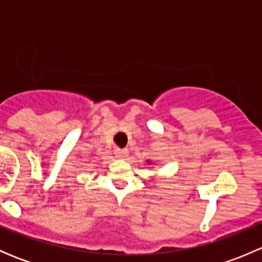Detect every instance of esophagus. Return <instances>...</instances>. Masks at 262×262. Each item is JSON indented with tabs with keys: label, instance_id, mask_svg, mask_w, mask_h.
<instances>
[{
	"label": "esophagus",
	"instance_id": "esophagus-1",
	"mask_svg": "<svg viewBox=\"0 0 262 262\" xmlns=\"http://www.w3.org/2000/svg\"><path fill=\"white\" fill-rule=\"evenodd\" d=\"M114 153H115L116 158H126L128 157L129 150L126 149V148H124V149H115Z\"/></svg>",
	"mask_w": 262,
	"mask_h": 262
}]
</instances>
